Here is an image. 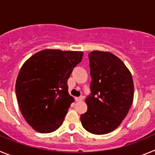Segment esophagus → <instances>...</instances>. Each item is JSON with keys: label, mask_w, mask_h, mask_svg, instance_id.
Masks as SVG:
<instances>
[{"label": "esophagus", "mask_w": 155, "mask_h": 155, "mask_svg": "<svg viewBox=\"0 0 155 155\" xmlns=\"http://www.w3.org/2000/svg\"><path fill=\"white\" fill-rule=\"evenodd\" d=\"M83 99H84V97L83 96L76 97V98H75V100H76L77 102H81V101H82Z\"/></svg>", "instance_id": "obj_1"}]
</instances>
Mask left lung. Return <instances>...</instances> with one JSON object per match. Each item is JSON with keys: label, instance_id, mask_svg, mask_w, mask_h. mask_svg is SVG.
Instances as JSON below:
<instances>
[{"label": "left lung", "instance_id": "obj_1", "mask_svg": "<svg viewBox=\"0 0 155 155\" xmlns=\"http://www.w3.org/2000/svg\"><path fill=\"white\" fill-rule=\"evenodd\" d=\"M88 57L91 94L81 121L87 131L102 135L116 130L127 116L134 100V81L130 71L113 53L94 50Z\"/></svg>", "mask_w": 155, "mask_h": 155}]
</instances>
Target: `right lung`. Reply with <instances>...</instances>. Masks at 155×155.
<instances>
[{
	"instance_id": "obj_1",
	"label": "right lung",
	"mask_w": 155,
	"mask_h": 155,
	"mask_svg": "<svg viewBox=\"0 0 155 155\" xmlns=\"http://www.w3.org/2000/svg\"><path fill=\"white\" fill-rule=\"evenodd\" d=\"M82 57L81 51L48 49L24 63L16 80V96L23 117L35 131L48 134L62 125L74 101L68 80Z\"/></svg>"
}]
</instances>
